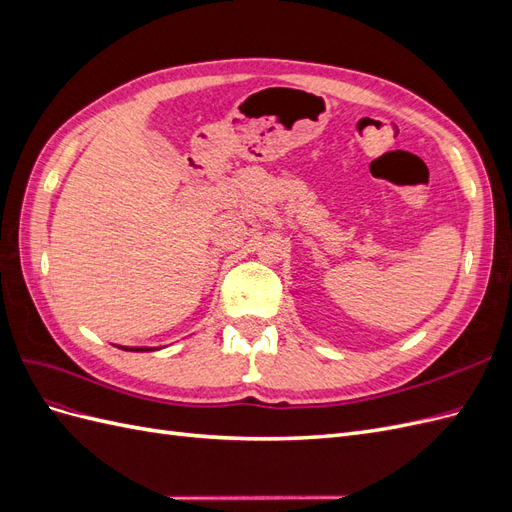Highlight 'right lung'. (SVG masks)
I'll list each match as a JSON object with an SVG mask.
<instances>
[{
	"mask_svg": "<svg viewBox=\"0 0 512 512\" xmlns=\"http://www.w3.org/2000/svg\"><path fill=\"white\" fill-rule=\"evenodd\" d=\"M121 350H128V352H149V350H158V348H147V346H138V348H130V346H117Z\"/></svg>",
	"mask_w": 512,
	"mask_h": 512,
	"instance_id": "right-lung-1",
	"label": "right lung"
}]
</instances>
